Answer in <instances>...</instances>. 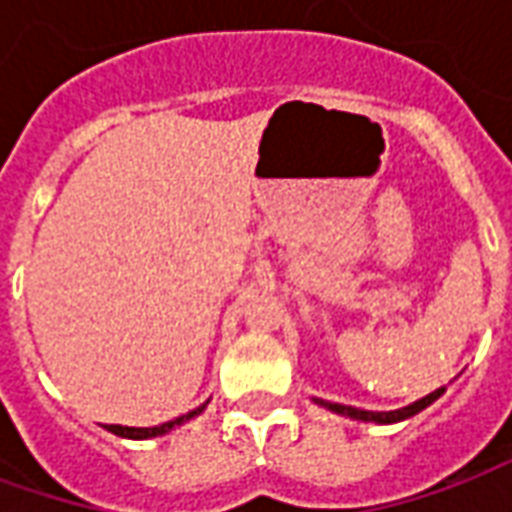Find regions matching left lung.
I'll list each match as a JSON object with an SVG mask.
<instances>
[{"mask_svg": "<svg viewBox=\"0 0 512 512\" xmlns=\"http://www.w3.org/2000/svg\"><path fill=\"white\" fill-rule=\"evenodd\" d=\"M441 395H444V386L436 389V392H430V395L419 397L417 403H411V406L397 408V411H365V408L343 406V403H329V400H321V397H312V400H315L318 406L334 411V414H343V417L359 419V422H376V425H392V422H403V419L419 414L422 408H428L430 403H436Z\"/></svg>", "mask_w": 512, "mask_h": 512, "instance_id": "8db88e82", "label": "left lung"}]
</instances>
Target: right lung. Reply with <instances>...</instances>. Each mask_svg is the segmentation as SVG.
Returning a JSON list of instances; mask_svg holds the SVG:
<instances>
[{
  "instance_id": "right-lung-1",
  "label": "right lung",
  "mask_w": 512,
  "mask_h": 512,
  "mask_svg": "<svg viewBox=\"0 0 512 512\" xmlns=\"http://www.w3.org/2000/svg\"><path fill=\"white\" fill-rule=\"evenodd\" d=\"M205 406H208V400H205L202 406L194 408V411H189V414H180V417L169 419V422H164V425H156V428H126V425H106V430H109V433H115V436H123V439H156V436H164V433H169L172 428H178V425H183V422H189V419H194L197 414H202V411H205Z\"/></svg>"
}]
</instances>
